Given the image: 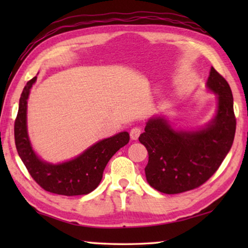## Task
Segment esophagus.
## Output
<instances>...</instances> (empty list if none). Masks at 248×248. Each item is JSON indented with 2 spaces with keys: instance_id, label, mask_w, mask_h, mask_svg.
I'll return each mask as SVG.
<instances>
[{
  "instance_id": "esophagus-1",
  "label": "esophagus",
  "mask_w": 248,
  "mask_h": 248,
  "mask_svg": "<svg viewBox=\"0 0 248 248\" xmlns=\"http://www.w3.org/2000/svg\"><path fill=\"white\" fill-rule=\"evenodd\" d=\"M141 134V128L140 127H133L130 130V137L132 140H138V138Z\"/></svg>"
}]
</instances>
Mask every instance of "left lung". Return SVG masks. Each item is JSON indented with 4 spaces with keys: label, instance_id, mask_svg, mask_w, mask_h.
<instances>
[{
    "label": "left lung",
    "instance_id": "8db88e82",
    "mask_svg": "<svg viewBox=\"0 0 248 248\" xmlns=\"http://www.w3.org/2000/svg\"><path fill=\"white\" fill-rule=\"evenodd\" d=\"M207 87L217 95V108L204 127L175 130L164 116H154L140 134L139 141L149 153L146 180L163 194L201 186L219 169L233 144L236 119L229 83L211 68Z\"/></svg>",
    "mask_w": 248,
    "mask_h": 248
}]
</instances>
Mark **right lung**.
<instances>
[{"label": "right lung", "instance_id": "obj_1", "mask_svg": "<svg viewBox=\"0 0 248 248\" xmlns=\"http://www.w3.org/2000/svg\"><path fill=\"white\" fill-rule=\"evenodd\" d=\"M37 77L28 81L19 98L14 124L15 144L19 157L33 180L45 190L63 196L87 195L98 186L109 159L129 142L123 131L90 146L82 154L59 164L45 162L33 151L27 131V99Z\"/></svg>", "mask_w": 248, "mask_h": 248}]
</instances>
